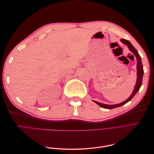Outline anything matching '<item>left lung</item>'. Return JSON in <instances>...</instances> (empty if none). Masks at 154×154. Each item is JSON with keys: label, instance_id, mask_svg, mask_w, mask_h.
Listing matches in <instances>:
<instances>
[{"label": "left lung", "instance_id": "obj_1", "mask_svg": "<svg viewBox=\"0 0 154 154\" xmlns=\"http://www.w3.org/2000/svg\"><path fill=\"white\" fill-rule=\"evenodd\" d=\"M121 41H122V43H123L126 45H127L128 49H130V51H132V52L134 53V54L136 56V59H137V82H136V85H135V87H134V89L133 91V92H132V94H131V96H130L127 100H125V101L122 102V103H119V104H116V105H106V104L100 103V102L94 101L96 104H97L101 107H103V108L106 109H112L117 108V107L121 106H122V105L126 104L127 103H128V102L131 100L132 99V97L135 95H136V94L139 90V88H140V87L141 86V84H142L143 76V74H144V71H143V65H142L141 58L140 57V55L139 54L137 51L134 48V46L131 44V43H130L128 40L122 38V39H121Z\"/></svg>", "mask_w": 154, "mask_h": 154}]
</instances>
